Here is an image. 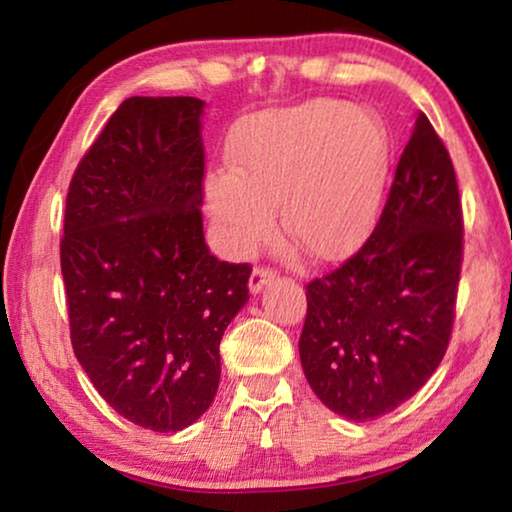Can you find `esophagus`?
<instances>
[{
  "mask_svg": "<svg viewBox=\"0 0 512 512\" xmlns=\"http://www.w3.org/2000/svg\"><path fill=\"white\" fill-rule=\"evenodd\" d=\"M273 278H275V271L269 269V266H255V271L250 275V282H248L250 294H259L266 285H271Z\"/></svg>",
  "mask_w": 512,
  "mask_h": 512,
  "instance_id": "obj_1",
  "label": "esophagus"
}]
</instances>
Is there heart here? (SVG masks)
<instances>
[{
	"instance_id": "heart-1",
	"label": "heart",
	"mask_w": 512,
	"mask_h": 512,
	"mask_svg": "<svg viewBox=\"0 0 512 512\" xmlns=\"http://www.w3.org/2000/svg\"><path fill=\"white\" fill-rule=\"evenodd\" d=\"M392 136L383 118L342 100L266 111L239 125L227 168L207 177V207L232 253L282 232L305 255L342 259L369 237L383 207Z\"/></svg>"
}]
</instances>
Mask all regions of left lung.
<instances>
[{"label":"left lung","instance_id":"8db88e82","mask_svg":"<svg viewBox=\"0 0 512 512\" xmlns=\"http://www.w3.org/2000/svg\"><path fill=\"white\" fill-rule=\"evenodd\" d=\"M460 264L456 170L419 113L371 237L305 287L298 351L321 403L369 421L415 396L449 346Z\"/></svg>","mask_w":512,"mask_h":512}]
</instances>
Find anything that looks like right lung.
I'll list each match as a JSON object with an SVG mask.
<instances>
[{"label": "right lung", "mask_w": 512, "mask_h": 512, "mask_svg": "<svg viewBox=\"0 0 512 512\" xmlns=\"http://www.w3.org/2000/svg\"><path fill=\"white\" fill-rule=\"evenodd\" d=\"M198 97H129L72 175L61 237L70 339L120 417L157 433L191 426L221 380L225 328L250 264L202 232Z\"/></svg>", "instance_id": "obj_1"}]
</instances>
